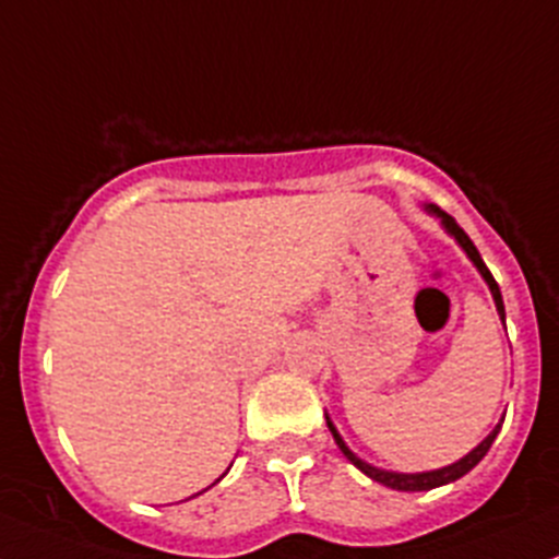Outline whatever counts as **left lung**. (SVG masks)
I'll use <instances>...</instances> for the list:
<instances>
[{
    "label": "left lung",
    "mask_w": 559,
    "mask_h": 559,
    "mask_svg": "<svg viewBox=\"0 0 559 559\" xmlns=\"http://www.w3.org/2000/svg\"><path fill=\"white\" fill-rule=\"evenodd\" d=\"M425 211L430 213V216H436L438 222H441L443 233H447L449 238H454V240H456V246H460L462 251H465V257L471 259L473 267H476V270H478V275H481V278H484V284L489 286V295H492L495 308H498L500 321H503V324H506L503 295H500L498 281L492 278V273H489L487 264H484V259H481V253H478V248L473 246V240L467 238L465 233H462L460 224H456L454 218L449 216V213H443L441 207H436V205H425ZM324 419H326V427H330L332 438H335L337 449H341L343 456H346V460L352 462L354 467H359V471H362L365 476H368V478H373V481L384 484V487H389V489H397V492H427V489L443 487V484H452V481H456V478H462V476H465V473H471L473 467H476L478 462L484 460V454L489 452V447H492V441H495V438H498L500 427H503V419H500L498 425H495V430L489 432V436L484 438V441L478 443L476 449H471V452H467L465 456H460V460L452 462V465H443V467H436V471H421V473H397V471H384V467L370 465V462H365L362 456L354 454L352 449H348V443L343 441L341 432H337V427L332 425L330 414H324Z\"/></svg>",
    "instance_id": "8db88e82"
}]
</instances>
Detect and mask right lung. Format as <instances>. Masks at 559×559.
<instances>
[{
	"mask_svg": "<svg viewBox=\"0 0 559 559\" xmlns=\"http://www.w3.org/2000/svg\"><path fill=\"white\" fill-rule=\"evenodd\" d=\"M216 481H218V478H216ZM216 481H213V484H216Z\"/></svg>",
	"mask_w": 559,
	"mask_h": 559,
	"instance_id": "1",
	"label": "right lung"
}]
</instances>
